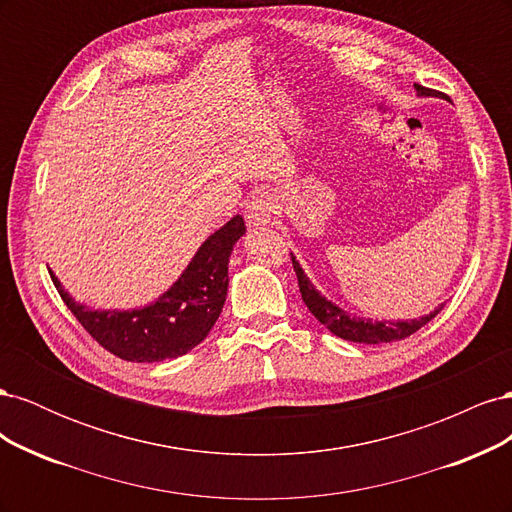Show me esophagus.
Wrapping results in <instances>:
<instances>
[{
    "label": "esophagus",
    "instance_id": "esophagus-1",
    "mask_svg": "<svg viewBox=\"0 0 512 512\" xmlns=\"http://www.w3.org/2000/svg\"><path fill=\"white\" fill-rule=\"evenodd\" d=\"M275 213V205L267 192H258L252 196L245 207V222L250 226H267Z\"/></svg>",
    "mask_w": 512,
    "mask_h": 512
}]
</instances>
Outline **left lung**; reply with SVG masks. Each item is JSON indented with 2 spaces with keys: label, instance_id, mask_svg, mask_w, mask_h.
Masks as SVG:
<instances>
[{
  "label": "left lung",
  "instance_id": "obj_1",
  "mask_svg": "<svg viewBox=\"0 0 512 512\" xmlns=\"http://www.w3.org/2000/svg\"><path fill=\"white\" fill-rule=\"evenodd\" d=\"M414 89L418 96H433V89H427L423 85H416ZM292 256V254H290ZM292 267L297 271V280H299V290L301 297L307 305L309 312L316 316V320L320 324H324L333 335L348 339V342H356V344H389V342H399V339H406L412 333H416L429 320L436 318L440 314V309L444 305H438L433 312H429L427 316L414 318V320H371V318H356L350 316L348 312H344L342 307L335 305L333 301H329L324 294H320L316 290V286L309 282V277L305 275V271L301 269L299 260L292 256Z\"/></svg>",
  "mask_w": 512,
  "mask_h": 512
}]
</instances>
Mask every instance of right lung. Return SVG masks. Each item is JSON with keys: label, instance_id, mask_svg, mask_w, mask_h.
<instances>
[{"label": "right lung", "instance_id": "right-lung-1", "mask_svg": "<svg viewBox=\"0 0 512 512\" xmlns=\"http://www.w3.org/2000/svg\"><path fill=\"white\" fill-rule=\"evenodd\" d=\"M245 235L235 215L198 247L179 280L156 303L138 309H94L76 303L51 271L70 312L96 342L123 361L158 363L190 352L209 335L228 292V258Z\"/></svg>", "mask_w": 512, "mask_h": 512}]
</instances>
